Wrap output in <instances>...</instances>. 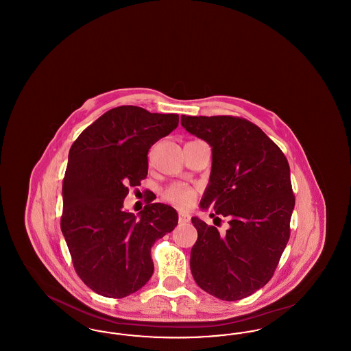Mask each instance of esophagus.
<instances>
[{
	"instance_id": "obj_1",
	"label": "esophagus",
	"mask_w": 351,
	"mask_h": 351,
	"mask_svg": "<svg viewBox=\"0 0 351 351\" xmlns=\"http://www.w3.org/2000/svg\"><path fill=\"white\" fill-rule=\"evenodd\" d=\"M191 221V216L186 212H179V223H186Z\"/></svg>"
}]
</instances>
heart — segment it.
<instances>
[{
  "label": "heart",
  "instance_id": "1",
  "mask_svg": "<svg viewBox=\"0 0 351 351\" xmlns=\"http://www.w3.org/2000/svg\"><path fill=\"white\" fill-rule=\"evenodd\" d=\"M163 199L176 208H188L196 199V191L184 184H172L163 191Z\"/></svg>",
  "mask_w": 351,
  "mask_h": 351
}]
</instances>
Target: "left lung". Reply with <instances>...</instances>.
Masks as SVG:
<instances>
[{"mask_svg": "<svg viewBox=\"0 0 351 351\" xmlns=\"http://www.w3.org/2000/svg\"><path fill=\"white\" fill-rule=\"evenodd\" d=\"M188 133L212 147V172L201 208L229 218L217 228L197 217L191 271L197 285L225 301L245 299L265 287L279 265L291 234L295 196L289 165L261 128L233 116H182Z\"/></svg>", "mask_w": 351, "mask_h": 351, "instance_id": "1", "label": "left lung"}]
</instances>
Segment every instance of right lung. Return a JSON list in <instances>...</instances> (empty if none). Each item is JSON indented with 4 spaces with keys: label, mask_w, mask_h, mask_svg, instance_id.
Returning a JSON list of instances; mask_svg holds the SVG:
<instances>
[{
    "label": "right lung",
    "mask_w": 351,
    "mask_h": 351,
    "mask_svg": "<svg viewBox=\"0 0 351 351\" xmlns=\"http://www.w3.org/2000/svg\"><path fill=\"white\" fill-rule=\"evenodd\" d=\"M179 125L178 114L113 108L71 146L63 179L62 233L76 274L92 291L122 299L150 280L151 247L178 225L166 204L147 201L139 217L122 209L129 186L149 171L151 146Z\"/></svg>",
    "instance_id": "add662e5"
}]
</instances>
